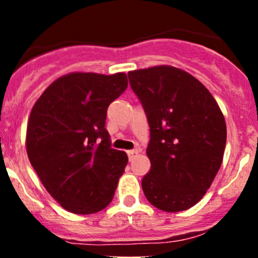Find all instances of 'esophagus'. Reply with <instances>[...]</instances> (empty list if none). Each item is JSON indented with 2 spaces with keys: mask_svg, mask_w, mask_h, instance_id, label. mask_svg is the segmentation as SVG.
I'll return each mask as SVG.
<instances>
[{
  "mask_svg": "<svg viewBox=\"0 0 258 258\" xmlns=\"http://www.w3.org/2000/svg\"><path fill=\"white\" fill-rule=\"evenodd\" d=\"M137 153H139V150H131V151H127V155H128L130 161H131L132 158H134V156H135V155H137Z\"/></svg>",
  "mask_w": 258,
  "mask_h": 258,
  "instance_id": "esophagus-1",
  "label": "esophagus"
}]
</instances>
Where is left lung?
Returning a JSON list of instances; mask_svg holds the SVG:
<instances>
[{
  "label": "left lung",
  "mask_w": 258,
  "mask_h": 258,
  "mask_svg": "<svg viewBox=\"0 0 258 258\" xmlns=\"http://www.w3.org/2000/svg\"><path fill=\"white\" fill-rule=\"evenodd\" d=\"M128 80L150 124L146 199L165 212L191 209L222 163L227 136L222 111L199 80L177 67L135 70Z\"/></svg>",
  "instance_id": "1"
}]
</instances>
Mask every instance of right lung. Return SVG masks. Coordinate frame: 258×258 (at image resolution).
<instances>
[{
  "instance_id": "right-lung-1",
  "label": "right lung",
  "mask_w": 258,
  "mask_h": 258,
  "mask_svg": "<svg viewBox=\"0 0 258 258\" xmlns=\"http://www.w3.org/2000/svg\"><path fill=\"white\" fill-rule=\"evenodd\" d=\"M123 72H71L54 80L31 111L28 160L47 192L69 212L91 215L112 201L128 158L111 148L107 108L127 88Z\"/></svg>"
}]
</instances>
